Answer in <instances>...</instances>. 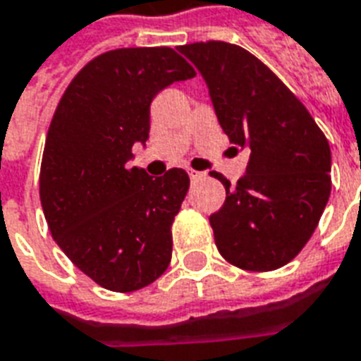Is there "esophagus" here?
I'll use <instances>...</instances> for the list:
<instances>
[{
  "label": "esophagus",
  "mask_w": 361,
  "mask_h": 361,
  "mask_svg": "<svg viewBox=\"0 0 361 361\" xmlns=\"http://www.w3.org/2000/svg\"><path fill=\"white\" fill-rule=\"evenodd\" d=\"M188 175L192 180H201V178L205 177V173H200V171H195V169H188Z\"/></svg>",
  "instance_id": "esophagus-1"
}]
</instances>
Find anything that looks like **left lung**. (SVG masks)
I'll use <instances>...</instances> for the list:
<instances>
[{
  "label": "left lung",
  "instance_id": "obj_1",
  "mask_svg": "<svg viewBox=\"0 0 361 361\" xmlns=\"http://www.w3.org/2000/svg\"><path fill=\"white\" fill-rule=\"evenodd\" d=\"M203 75L219 122L233 149H248L235 186L212 171L226 201L211 214L226 262L273 271L301 252L331 192L329 142L305 105L264 61L224 41L178 47Z\"/></svg>",
  "mask_w": 361,
  "mask_h": 361
}]
</instances>
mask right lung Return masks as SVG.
Segmentation results:
<instances>
[{
    "instance_id": "add662e5",
    "label": "right lung",
    "mask_w": 361,
    "mask_h": 361,
    "mask_svg": "<svg viewBox=\"0 0 361 361\" xmlns=\"http://www.w3.org/2000/svg\"><path fill=\"white\" fill-rule=\"evenodd\" d=\"M195 69L169 47L116 49L86 63L63 92L44 141L39 195L66 256L99 286L133 292L171 262L173 220L188 173L128 167L150 130V103Z\"/></svg>"
}]
</instances>
